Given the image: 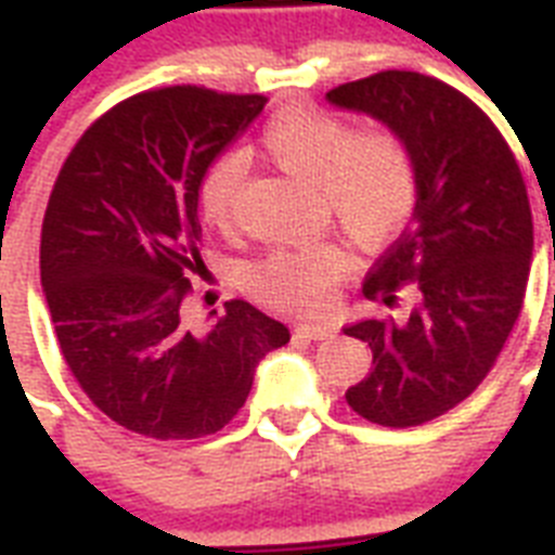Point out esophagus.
I'll use <instances>...</instances> for the list:
<instances>
[{
  "instance_id": "1",
  "label": "esophagus",
  "mask_w": 555,
  "mask_h": 555,
  "mask_svg": "<svg viewBox=\"0 0 555 555\" xmlns=\"http://www.w3.org/2000/svg\"><path fill=\"white\" fill-rule=\"evenodd\" d=\"M298 337H310V340H330L335 335V326L326 324H298L296 326Z\"/></svg>"
}]
</instances>
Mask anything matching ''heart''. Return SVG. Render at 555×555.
<instances>
[{
  "mask_svg": "<svg viewBox=\"0 0 555 555\" xmlns=\"http://www.w3.org/2000/svg\"><path fill=\"white\" fill-rule=\"evenodd\" d=\"M259 142L282 170L312 178L337 223L363 245L393 237L416 204L413 158L388 128L349 131L335 114L287 105L264 122ZM243 176V153H220L206 164L197 204L211 225H229ZM346 271V250L318 240L268 254L250 268V287L273 307L321 315L332 307L335 284Z\"/></svg>",
  "mask_w": 555,
  "mask_h": 555,
  "instance_id": "1",
  "label": "heart"
}]
</instances>
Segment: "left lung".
<instances>
[{
	"label": "left lung",
	"mask_w": 555,
	"mask_h": 555,
	"mask_svg": "<svg viewBox=\"0 0 555 555\" xmlns=\"http://www.w3.org/2000/svg\"><path fill=\"white\" fill-rule=\"evenodd\" d=\"M326 100L388 125L413 158L411 225L374 262L363 293L393 307L413 284L418 305L404 321L365 318L344 332L374 354L365 379L346 391L351 411L383 427H416L483 383L517 324L533 257L528 190L498 125L444 80L388 69Z\"/></svg>",
	"instance_id": "left-lung-1"
}]
</instances>
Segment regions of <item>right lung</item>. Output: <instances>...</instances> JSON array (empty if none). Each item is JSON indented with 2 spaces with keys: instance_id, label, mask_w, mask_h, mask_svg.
<instances>
[{
  "instance_id": "right-lung-1",
  "label": "right lung",
  "mask_w": 555,
  "mask_h": 555,
  "mask_svg": "<svg viewBox=\"0 0 555 555\" xmlns=\"http://www.w3.org/2000/svg\"><path fill=\"white\" fill-rule=\"evenodd\" d=\"M262 94L167 86L86 128L52 186L41 284L57 346L94 408L158 441L223 430L287 326L225 301L211 332L181 315L201 259L197 184L259 117Z\"/></svg>"
}]
</instances>
